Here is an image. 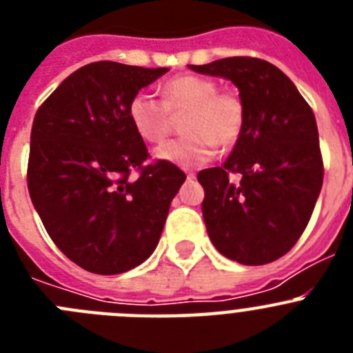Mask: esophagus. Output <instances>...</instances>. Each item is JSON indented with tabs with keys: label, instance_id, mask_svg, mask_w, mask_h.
Instances as JSON below:
<instances>
[{
	"label": "esophagus",
	"instance_id": "1",
	"mask_svg": "<svg viewBox=\"0 0 353 353\" xmlns=\"http://www.w3.org/2000/svg\"><path fill=\"white\" fill-rule=\"evenodd\" d=\"M187 179H189V180L196 179V173H194V171H187Z\"/></svg>",
	"mask_w": 353,
	"mask_h": 353
}]
</instances>
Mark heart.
<instances>
[{
  "mask_svg": "<svg viewBox=\"0 0 353 353\" xmlns=\"http://www.w3.org/2000/svg\"><path fill=\"white\" fill-rule=\"evenodd\" d=\"M185 113L179 139L157 148L164 161L198 166L214 157L217 143L235 145L245 125V105L236 93L221 92L208 77L183 74L162 86V101L148 92H138L129 102V120L146 143L159 145L173 129V117Z\"/></svg>",
  "mask_w": 353,
  "mask_h": 353,
  "instance_id": "1",
  "label": "heart"
}]
</instances>
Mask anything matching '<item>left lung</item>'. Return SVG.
Masks as SVG:
<instances>
[{"mask_svg": "<svg viewBox=\"0 0 353 353\" xmlns=\"http://www.w3.org/2000/svg\"><path fill=\"white\" fill-rule=\"evenodd\" d=\"M232 81L245 105V125L223 166L199 171L203 217L215 249L244 265L281 258L304 233L323 183L313 109L276 65L233 56L189 65ZM239 172L240 183H230Z\"/></svg>", "mask_w": 353, "mask_h": 353, "instance_id": "8db88e82", "label": "left lung"}]
</instances>
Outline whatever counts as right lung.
Listing matches in <instances>:
<instances>
[{
  "instance_id": "right-lung-1",
  "label": "right lung",
  "mask_w": 353,
  "mask_h": 353,
  "mask_svg": "<svg viewBox=\"0 0 353 353\" xmlns=\"http://www.w3.org/2000/svg\"><path fill=\"white\" fill-rule=\"evenodd\" d=\"M166 72L117 61L84 65L35 114L31 201L58 249L88 272L111 276L141 265L185 182L173 162H148L129 120L130 99Z\"/></svg>"
}]
</instances>
